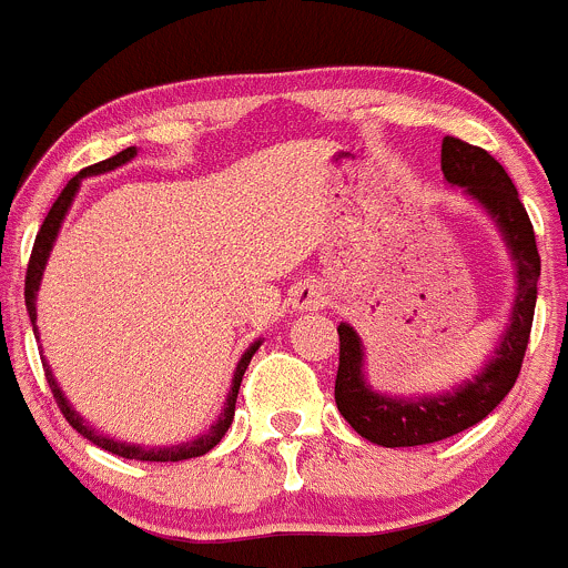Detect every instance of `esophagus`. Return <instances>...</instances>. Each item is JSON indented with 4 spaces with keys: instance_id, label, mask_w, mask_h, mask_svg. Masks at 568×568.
<instances>
[{
    "instance_id": "esophagus-1",
    "label": "esophagus",
    "mask_w": 568,
    "mask_h": 568,
    "mask_svg": "<svg viewBox=\"0 0 568 568\" xmlns=\"http://www.w3.org/2000/svg\"><path fill=\"white\" fill-rule=\"evenodd\" d=\"M291 305L296 311H318L324 305V291L316 283H300L291 291Z\"/></svg>"
}]
</instances>
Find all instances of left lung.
Here are the masks:
<instances>
[{
	"instance_id": "8db88e82",
	"label": "left lung",
	"mask_w": 568,
	"mask_h": 568,
	"mask_svg": "<svg viewBox=\"0 0 568 568\" xmlns=\"http://www.w3.org/2000/svg\"><path fill=\"white\" fill-rule=\"evenodd\" d=\"M442 169L447 183L464 185L503 227L516 257V268H519L516 272L519 294H516L510 327L505 329V338L491 363L471 383L460 385L453 394L424 396V399H390V396L374 394L361 372V338L349 324H338L335 405L357 436L379 447L436 444L475 427L514 388L527 344H530L541 257H538L532 222L521 205L514 180L486 150L466 144L455 135L444 138Z\"/></svg>"
}]
</instances>
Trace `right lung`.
<instances>
[{"mask_svg":"<svg viewBox=\"0 0 568 568\" xmlns=\"http://www.w3.org/2000/svg\"><path fill=\"white\" fill-rule=\"evenodd\" d=\"M135 155V146H126L124 152H119V155L108 158V161H99L93 163V166H85L82 169L77 178H71L69 183H65V189L60 191V196L54 200V205L49 207L47 219H43L41 230H38L36 235V244H32V255H30V263H27V277H24V302H27V311H30V318H32V329H36V291H38V283H41V274H43V266H47V257H49V250H52V241L54 235H58L60 230V222H63L65 211H69L71 200H74L77 194V185H80V178H88V174H102V172H110V169L121 166V163H126L130 158ZM257 346H250V349L244 352V357H241L239 368H235V377H233V388H230V396H227V407H224L222 418H219L216 424H213V430L205 433V436L194 438V442L189 444H180V447H163V449H146V447H130V444H121V442H113V438H104L99 436V433H93V427H88L85 422H82L80 416H77L74 410H71V405L65 402L63 390L58 388V383H54L52 372H49L47 366H43V372H47V383L49 388H52V396L54 402H58L60 413L65 416V422L74 427L80 436H85L88 442L97 444V447L108 449V453L119 455V458H126V460H161V464H166V460H189V458H200V455L211 453L213 447H216L219 442L224 438V433H227V427L233 424V416H235V399H239V388H241V377H244L246 366H250L252 355L257 352Z\"/></svg>","mask_w":568,"mask_h":568,"instance_id":"add662e5","label":"right lung"}]
</instances>
